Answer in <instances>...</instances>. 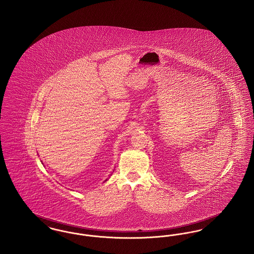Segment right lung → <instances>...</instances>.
I'll list each match as a JSON object with an SVG mask.
<instances>
[{
    "mask_svg": "<svg viewBox=\"0 0 254 254\" xmlns=\"http://www.w3.org/2000/svg\"><path fill=\"white\" fill-rule=\"evenodd\" d=\"M106 181H107V180H106Z\"/></svg>",
    "mask_w": 254,
    "mask_h": 254,
    "instance_id": "obj_1",
    "label": "right lung"
}]
</instances>
